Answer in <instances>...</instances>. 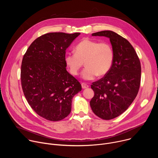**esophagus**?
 <instances>
[{
	"label": "esophagus",
	"instance_id": "34e87169",
	"mask_svg": "<svg viewBox=\"0 0 158 158\" xmlns=\"http://www.w3.org/2000/svg\"><path fill=\"white\" fill-rule=\"evenodd\" d=\"M81 85L83 89H86V88L89 87V85H87L86 83H84V82L81 83Z\"/></svg>",
	"mask_w": 158,
	"mask_h": 158
}]
</instances>
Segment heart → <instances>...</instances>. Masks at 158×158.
Segmentation results:
<instances>
[{
  "label": "heart",
  "mask_w": 158,
  "mask_h": 158,
  "mask_svg": "<svg viewBox=\"0 0 158 158\" xmlns=\"http://www.w3.org/2000/svg\"><path fill=\"white\" fill-rule=\"evenodd\" d=\"M75 52L65 54V64L71 74L77 76L85 62L86 67L82 73L85 80H93L98 75H106L113 64L114 51L111 45L106 42L84 39L77 44Z\"/></svg>",
  "instance_id": "b5f03b06"
}]
</instances>
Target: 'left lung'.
Returning a JSON list of instances; mask_svg holds the SVG:
<instances>
[{"label": "left lung", "mask_w": 158, "mask_h": 158, "mask_svg": "<svg viewBox=\"0 0 158 158\" xmlns=\"http://www.w3.org/2000/svg\"><path fill=\"white\" fill-rule=\"evenodd\" d=\"M92 35L109 38L114 51V62L109 73L92 83L94 96L90 101L97 116L110 120L123 114L136 98L141 84V63L130 42L117 33L103 31Z\"/></svg>", "instance_id": "1"}]
</instances>
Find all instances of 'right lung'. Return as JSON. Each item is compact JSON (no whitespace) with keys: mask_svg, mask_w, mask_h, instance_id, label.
Returning <instances> with one entry per match:
<instances>
[{"mask_svg":"<svg viewBox=\"0 0 158 158\" xmlns=\"http://www.w3.org/2000/svg\"><path fill=\"white\" fill-rule=\"evenodd\" d=\"M80 33L51 32L37 38L22 59V91L32 109L51 121L64 119L71 111L80 82L66 70L65 50Z\"/></svg>","mask_w":158,"mask_h":158,"instance_id":"obj_1","label":"right lung"}]
</instances>
